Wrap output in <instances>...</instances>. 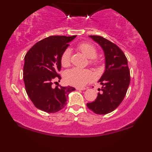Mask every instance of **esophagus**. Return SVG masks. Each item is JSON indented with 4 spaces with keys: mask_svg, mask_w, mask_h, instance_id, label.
Instances as JSON below:
<instances>
[{
    "mask_svg": "<svg viewBox=\"0 0 152 152\" xmlns=\"http://www.w3.org/2000/svg\"><path fill=\"white\" fill-rule=\"evenodd\" d=\"M77 90L78 91H84V90H86V88H80V87H77V88H76Z\"/></svg>",
    "mask_w": 152,
    "mask_h": 152,
    "instance_id": "1",
    "label": "esophagus"
}]
</instances>
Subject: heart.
<instances>
[{
  "instance_id": "heart-1",
  "label": "heart",
  "mask_w": 152,
  "mask_h": 152,
  "mask_svg": "<svg viewBox=\"0 0 152 152\" xmlns=\"http://www.w3.org/2000/svg\"><path fill=\"white\" fill-rule=\"evenodd\" d=\"M77 48L87 58L90 59L89 63L91 65L97 66L99 64L96 58L97 55V48L93 44L88 42L79 43ZM71 53L70 49H66L61 55V64L64 67H68L70 64ZM66 82L68 84L77 87H83L93 78V75L91 70L88 69H81L73 68L67 70L64 75Z\"/></svg>"
}]
</instances>
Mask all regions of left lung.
Instances as JSON below:
<instances>
[{"label":"left lung","mask_w":152,"mask_h":152,"mask_svg":"<svg viewBox=\"0 0 152 152\" xmlns=\"http://www.w3.org/2000/svg\"><path fill=\"white\" fill-rule=\"evenodd\" d=\"M102 48L105 56V71L98 82L102 85L94 102L87 107L96 114L104 115L114 111L125 97L130 83V72L122 50L100 36H89Z\"/></svg>","instance_id":"obj_1"}]
</instances>
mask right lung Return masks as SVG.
<instances>
[{
  "mask_svg": "<svg viewBox=\"0 0 152 152\" xmlns=\"http://www.w3.org/2000/svg\"><path fill=\"white\" fill-rule=\"evenodd\" d=\"M77 36H50L34 44L25 57L23 81L28 97L37 109L55 113L66 104L68 95L75 88L70 86L53 88L61 68V55Z\"/></svg>",
  "mask_w": 152,
  "mask_h": 152,
  "instance_id": "1",
  "label": "right lung"
}]
</instances>
